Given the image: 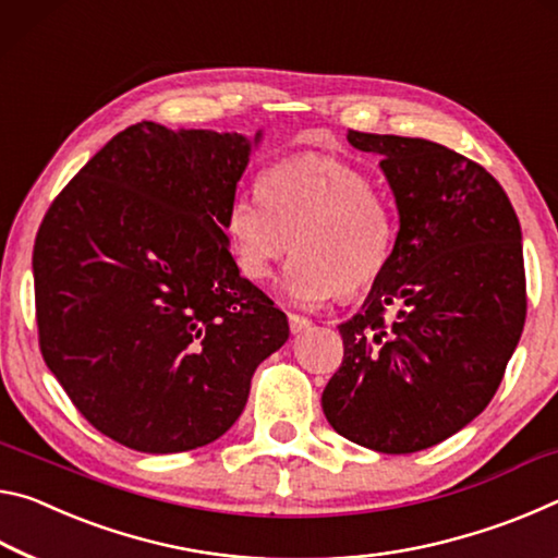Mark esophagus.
Here are the masks:
<instances>
[{
	"label": "esophagus",
	"instance_id": "34e87169",
	"mask_svg": "<svg viewBox=\"0 0 558 558\" xmlns=\"http://www.w3.org/2000/svg\"><path fill=\"white\" fill-rule=\"evenodd\" d=\"M308 326H312V322H308L306 316L289 314V328H291V333H301V331H306Z\"/></svg>",
	"mask_w": 558,
	"mask_h": 558
}]
</instances>
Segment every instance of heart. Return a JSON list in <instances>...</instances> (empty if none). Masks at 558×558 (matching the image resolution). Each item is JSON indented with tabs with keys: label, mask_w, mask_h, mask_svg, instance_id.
Here are the masks:
<instances>
[{
	"label": "heart",
	"mask_w": 558,
	"mask_h": 558,
	"mask_svg": "<svg viewBox=\"0 0 558 558\" xmlns=\"http://www.w3.org/2000/svg\"><path fill=\"white\" fill-rule=\"evenodd\" d=\"M225 227L250 281L271 279L296 242L284 291L299 306L376 284L396 244L386 195L359 168L318 155L271 166L259 178V197H236Z\"/></svg>",
	"instance_id": "1"
}]
</instances>
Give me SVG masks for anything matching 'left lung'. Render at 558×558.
<instances>
[{
    "label": "left lung",
    "mask_w": 558,
    "mask_h": 558,
    "mask_svg": "<svg viewBox=\"0 0 558 558\" xmlns=\"http://www.w3.org/2000/svg\"><path fill=\"white\" fill-rule=\"evenodd\" d=\"M380 158L400 230L361 312L339 326L343 363L322 405L345 440L425 450L495 398L526 318L522 227L489 172L423 138L349 131Z\"/></svg>",
    "instance_id": "8db88e82"
}]
</instances>
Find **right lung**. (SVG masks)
I'll list each match as a JSON object with an SVG mask.
<instances>
[{"mask_svg": "<svg viewBox=\"0 0 558 558\" xmlns=\"http://www.w3.org/2000/svg\"><path fill=\"white\" fill-rule=\"evenodd\" d=\"M259 141L135 123L78 170L36 234L44 361L78 413L131 450L215 442L289 339L287 314L242 277L225 234Z\"/></svg>", "mask_w": 558, "mask_h": 558, "instance_id": "obj_1", "label": "right lung"}]
</instances>
